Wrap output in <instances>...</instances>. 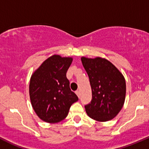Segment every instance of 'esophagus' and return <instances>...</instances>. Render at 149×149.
<instances>
[{"instance_id":"obj_1","label":"esophagus","mask_w":149,"mask_h":149,"mask_svg":"<svg viewBox=\"0 0 149 149\" xmlns=\"http://www.w3.org/2000/svg\"><path fill=\"white\" fill-rule=\"evenodd\" d=\"M75 93H76V95H77V97L79 98V97H80V93H79V91H78L77 90V91L75 92Z\"/></svg>"}]
</instances>
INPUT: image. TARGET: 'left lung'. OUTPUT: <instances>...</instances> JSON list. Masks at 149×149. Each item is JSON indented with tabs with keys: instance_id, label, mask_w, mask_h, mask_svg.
Listing matches in <instances>:
<instances>
[{
	"instance_id": "obj_1",
	"label": "left lung",
	"mask_w": 149,
	"mask_h": 149,
	"mask_svg": "<svg viewBox=\"0 0 149 149\" xmlns=\"http://www.w3.org/2000/svg\"><path fill=\"white\" fill-rule=\"evenodd\" d=\"M81 60L92 89L91 102L85 106L87 116L100 122L112 120L124 105L126 93L125 77L105 58L82 56Z\"/></svg>"
}]
</instances>
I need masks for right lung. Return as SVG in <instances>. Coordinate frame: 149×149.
Masks as SVG:
<instances>
[{
  "mask_svg": "<svg viewBox=\"0 0 149 149\" xmlns=\"http://www.w3.org/2000/svg\"><path fill=\"white\" fill-rule=\"evenodd\" d=\"M70 56L54 54L47 58L31 74L29 95L32 108L43 121L56 123L67 116L78 100L71 91L66 73L72 62Z\"/></svg>",
  "mask_w": 149,
  "mask_h": 149,
  "instance_id": "add662e5",
  "label": "right lung"
}]
</instances>
